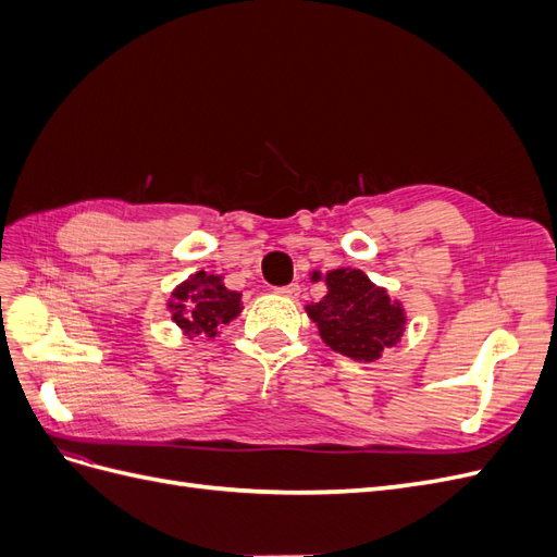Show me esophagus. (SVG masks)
<instances>
[{
	"label": "esophagus",
	"instance_id": "1",
	"mask_svg": "<svg viewBox=\"0 0 557 557\" xmlns=\"http://www.w3.org/2000/svg\"><path fill=\"white\" fill-rule=\"evenodd\" d=\"M276 295H281V297H288V299H295V297L299 295V285H297V283L283 285V288H276Z\"/></svg>",
	"mask_w": 557,
	"mask_h": 557
}]
</instances>
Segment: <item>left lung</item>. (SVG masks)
<instances>
[{
  "label": "left lung",
  "instance_id": "8db88e82",
  "mask_svg": "<svg viewBox=\"0 0 557 557\" xmlns=\"http://www.w3.org/2000/svg\"><path fill=\"white\" fill-rule=\"evenodd\" d=\"M311 281L325 283V297L305 311L332 350L358 362H376L401 342L409 320L404 305L362 269L339 267L325 274L313 269Z\"/></svg>",
  "mask_w": 557,
  "mask_h": 557
}]
</instances>
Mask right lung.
<instances>
[{"instance_id": "1", "label": "right lung", "mask_w": 557, "mask_h": 557, "mask_svg": "<svg viewBox=\"0 0 557 557\" xmlns=\"http://www.w3.org/2000/svg\"><path fill=\"white\" fill-rule=\"evenodd\" d=\"M223 274L201 272L190 274L181 281L166 299V311L172 315V323L188 339H213L223 325L232 323L244 309L242 293L230 290Z\"/></svg>"}]
</instances>
